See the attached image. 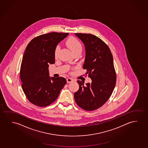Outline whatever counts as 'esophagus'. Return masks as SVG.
Instances as JSON below:
<instances>
[{
	"label": "esophagus",
	"instance_id": "34e87169",
	"mask_svg": "<svg viewBox=\"0 0 148 148\" xmlns=\"http://www.w3.org/2000/svg\"><path fill=\"white\" fill-rule=\"evenodd\" d=\"M66 82H67V83H70L71 82H74V79L72 78H68L66 79Z\"/></svg>",
	"mask_w": 148,
	"mask_h": 148
}]
</instances>
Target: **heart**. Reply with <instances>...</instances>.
I'll return each mask as SVG.
<instances>
[{"instance_id": "1", "label": "heart", "mask_w": 148, "mask_h": 148, "mask_svg": "<svg viewBox=\"0 0 148 148\" xmlns=\"http://www.w3.org/2000/svg\"><path fill=\"white\" fill-rule=\"evenodd\" d=\"M66 44L74 53H75L76 52L82 51V44L74 36H70L69 38H68L66 42ZM60 50V47L58 45H57L54 51V55L55 58H58Z\"/></svg>"}]
</instances>
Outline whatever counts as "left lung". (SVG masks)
I'll return each instance as SVG.
<instances>
[{
	"label": "left lung",
	"instance_id": "8db88e82",
	"mask_svg": "<svg viewBox=\"0 0 148 148\" xmlns=\"http://www.w3.org/2000/svg\"><path fill=\"white\" fill-rule=\"evenodd\" d=\"M84 43L86 58L83 69L91 83L84 84L77 80L78 90L74 94L75 101L82 109L92 111L103 106L112 95L116 80L113 57L107 44L98 37L90 34L76 33Z\"/></svg>",
	"mask_w": 148,
	"mask_h": 148
}]
</instances>
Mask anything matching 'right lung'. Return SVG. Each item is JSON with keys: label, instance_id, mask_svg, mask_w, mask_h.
Returning a JSON list of instances; mask_svg holds the SVG:
<instances>
[{"label": "right lung", "instance_id": "obj_1", "mask_svg": "<svg viewBox=\"0 0 148 148\" xmlns=\"http://www.w3.org/2000/svg\"><path fill=\"white\" fill-rule=\"evenodd\" d=\"M68 33L52 32L36 36L28 43L22 60V88L30 103L45 107L56 101L66 84L62 77L49 76V64H54L56 45Z\"/></svg>", "mask_w": 148, "mask_h": 148}]
</instances>
